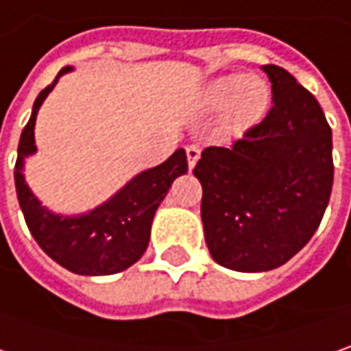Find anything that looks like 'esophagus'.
<instances>
[{
	"mask_svg": "<svg viewBox=\"0 0 351 351\" xmlns=\"http://www.w3.org/2000/svg\"><path fill=\"white\" fill-rule=\"evenodd\" d=\"M186 159H189V169H194L196 160L200 159V147L198 145H189L186 147Z\"/></svg>",
	"mask_w": 351,
	"mask_h": 351,
	"instance_id": "obj_1",
	"label": "esophagus"
}]
</instances>
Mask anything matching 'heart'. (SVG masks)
Listing matches in <instances>:
<instances>
[{
    "instance_id": "obj_1",
    "label": "heart",
    "mask_w": 351,
    "mask_h": 351,
    "mask_svg": "<svg viewBox=\"0 0 351 351\" xmlns=\"http://www.w3.org/2000/svg\"><path fill=\"white\" fill-rule=\"evenodd\" d=\"M269 86L259 76L230 74L212 80L202 92V104L208 110H221L220 131L239 135L259 123L269 108Z\"/></svg>"
}]
</instances>
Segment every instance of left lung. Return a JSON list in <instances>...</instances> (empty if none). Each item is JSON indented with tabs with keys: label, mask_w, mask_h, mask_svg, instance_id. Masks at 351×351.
Listing matches in <instances>:
<instances>
[{
	"label": "left lung",
	"mask_w": 351,
	"mask_h": 351,
	"mask_svg": "<svg viewBox=\"0 0 351 351\" xmlns=\"http://www.w3.org/2000/svg\"><path fill=\"white\" fill-rule=\"evenodd\" d=\"M273 106L230 147H206L194 167L202 223L221 267L261 273L287 263L318 230L332 180V130L313 94L275 64Z\"/></svg>",
	"instance_id": "obj_1"
}]
</instances>
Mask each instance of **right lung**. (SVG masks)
<instances>
[{"mask_svg":"<svg viewBox=\"0 0 351 351\" xmlns=\"http://www.w3.org/2000/svg\"><path fill=\"white\" fill-rule=\"evenodd\" d=\"M70 70L72 66L60 70L53 84L47 86L33 104V114L17 147L15 189L31 236L51 259L76 275H114L139 261L145 253L155 212L173 180L189 171V162L184 149H176L159 167L139 173L108 202L82 216H58L40 206L25 182V157L37 151L35 121L40 104L58 78Z\"/></svg>","mask_w":351,"mask_h":351,"instance_id":"add662e5","label":"right lung"}]
</instances>
